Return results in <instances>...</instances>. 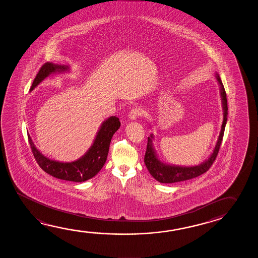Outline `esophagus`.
I'll use <instances>...</instances> for the list:
<instances>
[{
  "label": "esophagus",
  "mask_w": 258,
  "mask_h": 258,
  "mask_svg": "<svg viewBox=\"0 0 258 258\" xmlns=\"http://www.w3.org/2000/svg\"><path fill=\"white\" fill-rule=\"evenodd\" d=\"M141 114H142V110L138 108V107H134L128 114V117L131 120H136L137 118L140 116Z\"/></svg>",
  "instance_id": "34e87169"
}]
</instances>
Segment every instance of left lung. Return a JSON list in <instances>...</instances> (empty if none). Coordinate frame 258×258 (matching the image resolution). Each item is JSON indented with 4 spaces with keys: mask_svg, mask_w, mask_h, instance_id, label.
Instances as JSON below:
<instances>
[{
    "mask_svg": "<svg viewBox=\"0 0 258 258\" xmlns=\"http://www.w3.org/2000/svg\"><path fill=\"white\" fill-rule=\"evenodd\" d=\"M216 78L220 87V95H221L223 107V122L221 125V131L219 133V138L213 150V153L210 154V157L208 158L205 162L195 166H178V165H172V164H166L162 161H160V159L158 158L156 152L153 147V140L154 136L153 135H151L148 137L147 148L144 156V163L147 167L149 172L159 182L174 183V182H179V181L196 178L198 176L205 173L207 170H209L210 166L216 160L220 148V144L222 142L224 131H225V127L227 121V94L225 91V88L219 75L216 74Z\"/></svg>",
    "mask_w": 258,
    "mask_h": 258,
    "instance_id": "left-lung-1",
    "label": "left lung"
}]
</instances>
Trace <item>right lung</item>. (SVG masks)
Masks as SVG:
<instances>
[{
  "mask_svg": "<svg viewBox=\"0 0 258 258\" xmlns=\"http://www.w3.org/2000/svg\"><path fill=\"white\" fill-rule=\"evenodd\" d=\"M70 71V67L66 65H57L50 62L45 63L39 70L31 86V91L41 83L49 75L62 73ZM121 125L119 118L110 116L102 122L99 130L91 147L82 157L71 162H62L51 160L46 157L36 148L35 144L31 140L30 135L28 136L31 144V151L39 167L57 179L70 180L75 182H83L95 177L105 164L111 139Z\"/></svg>",
  "mask_w": 258,
  "mask_h": 258,
  "instance_id": "obj_1",
  "label": "right lung"
}]
</instances>
